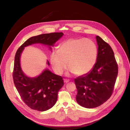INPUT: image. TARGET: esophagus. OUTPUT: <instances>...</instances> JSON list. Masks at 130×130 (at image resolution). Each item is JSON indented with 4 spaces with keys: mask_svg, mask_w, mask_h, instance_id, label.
Listing matches in <instances>:
<instances>
[{
    "mask_svg": "<svg viewBox=\"0 0 130 130\" xmlns=\"http://www.w3.org/2000/svg\"><path fill=\"white\" fill-rule=\"evenodd\" d=\"M69 82V80H67V79H64V83H65V84H67V83H68Z\"/></svg>",
    "mask_w": 130,
    "mask_h": 130,
    "instance_id": "1",
    "label": "esophagus"
}]
</instances>
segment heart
<instances>
[{"mask_svg": "<svg viewBox=\"0 0 130 130\" xmlns=\"http://www.w3.org/2000/svg\"><path fill=\"white\" fill-rule=\"evenodd\" d=\"M98 57L96 43L90 39H69L61 43L59 50H54L50 57V62L54 72L62 75L69 69L67 76H84L91 71Z\"/></svg>", "mask_w": 130, "mask_h": 130, "instance_id": "b5f03b06", "label": "heart"}]
</instances>
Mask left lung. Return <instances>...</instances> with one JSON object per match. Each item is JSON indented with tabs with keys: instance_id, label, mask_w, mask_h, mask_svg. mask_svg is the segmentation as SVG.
Wrapping results in <instances>:
<instances>
[{
	"instance_id": "left-lung-1",
	"label": "left lung",
	"mask_w": 130,
	"mask_h": 130,
	"mask_svg": "<svg viewBox=\"0 0 130 130\" xmlns=\"http://www.w3.org/2000/svg\"><path fill=\"white\" fill-rule=\"evenodd\" d=\"M98 45L96 63L90 72L76 78V101L80 106L95 108L106 102L112 94L118 66L110 45L96 36Z\"/></svg>"
}]
</instances>
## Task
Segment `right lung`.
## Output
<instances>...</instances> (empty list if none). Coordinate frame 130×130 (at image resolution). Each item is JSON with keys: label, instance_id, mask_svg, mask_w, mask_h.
I'll return each instance as SVG.
<instances>
[{"label": "right lung", "instance_id": "right-lung-1", "mask_svg": "<svg viewBox=\"0 0 130 130\" xmlns=\"http://www.w3.org/2000/svg\"><path fill=\"white\" fill-rule=\"evenodd\" d=\"M63 35V33L60 32L31 37L18 48L16 53L13 75L14 83L23 102L32 109L42 112L52 108L57 101L58 92L64 83L62 77L46 68L38 76H26L21 66L22 52L25 47L34 44L46 45L51 50L52 47ZM46 63L50 66L48 60Z\"/></svg>", "mask_w": 130, "mask_h": 130}]
</instances>
